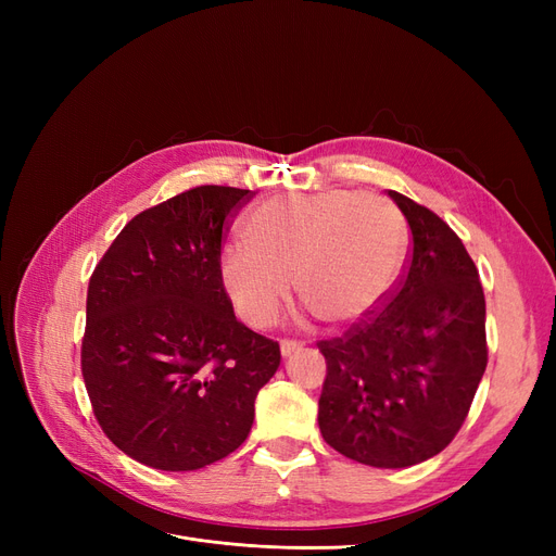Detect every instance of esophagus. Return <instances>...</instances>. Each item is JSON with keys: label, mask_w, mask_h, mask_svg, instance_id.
<instances>
[{"label": "esophagus", "mask_w": 556, "mask_h": 556, "mask_svg": "<svg viewBox=\"0 0 556 556\" xmlns=\"http://www.w3.org/2000/svg\"><path fill=\"white\" fill-rule=\"evenodd\" d=\"M299 350H301V343H294V341H282V343H280V355H282V359L292 357L294 352H299Z\"/></svg>", "instance_id": "obj_1"}]
</instances>
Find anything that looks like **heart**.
<instances>
[{"label":"heart","mask_w":556,"mask_h":556,"mask_svg":"<svg viewBox=\"0 0 556 556\" xmlns=\"http://www.w3.org/2000/svg\"><path fill=\"white\" fill-rule=\"evenodd\" d=\"M248 245L223 250L217 274L245 325L266 329L294 290L311 315L355 327L390 299L406 252V227L392 201L325 188L262 201L243 220Z\"/></svg>","instance_id":"b5f03b06"}]
</instances>
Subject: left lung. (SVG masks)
Segmentation results:
<instances>
[{"label":"left lung","instance_id":"1","mask_svg":"<svg viewBox=\"0 0 556 556\" xmlns=\"http://www.w3.org/2000/svg\"><path fill=\"white\" fill-rule=\"evenodd\" d=\"M387 194L413 233L408 271L380 313L317 343L327 359L317 425L348 459L406 468L464 425L486 366L484 294L457 233L413 199Z\"/></svg>","mask_w":556,"mask_h":556}]
</instances>
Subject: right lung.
<instances>
[{
  "label": "right lung",
  "mask_w": 556,
  "mask_h": 556,
  "mask_svg": "<svg viewBox=\"0 0 556 556\" xmlns=\"http://www.w3.org/2000/svg\"><path fill=\"white\" fill-rule=\"evenodd\" d=\"M248 192L199 185L139 213L90 278L83 380L111 443L150 468L225 459L280 366L217 274L223 227Z\"/></svg>",
  "instance_id": "add662e5"
}]
</instances>
